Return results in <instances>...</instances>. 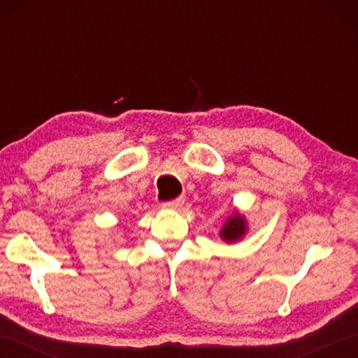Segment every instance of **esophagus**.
<instances>
[{
	"instance_id": "obj_1",
	"label": "esophagus",
	"mask_w": 358,
	"mask_h": 358,
	"mask_svg": "<svg viewBox=\"0 0 358 358\" xmlns=\"http://www.w3.org/2000/svg\"><path fill=\"white\" fill-rule=\"evenodd\" d=\"M183 203H185V197L180 196V197H177V199H173V201L166 202L164 207H166V208H171V210H177V208H180Z\"/></svg>"
}]
</instances>
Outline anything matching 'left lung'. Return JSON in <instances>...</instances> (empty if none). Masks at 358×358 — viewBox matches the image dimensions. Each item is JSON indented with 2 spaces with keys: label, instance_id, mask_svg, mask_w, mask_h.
Wrapping results in <instances>:
<instances>
[{
  "label": "left lung",
  "instance_id": "8db88e82",
  "mask_svg": "<svg viewBox=\"0 0 358 358\" xmlns=\"http://www.w3.org/2000/svg\"><path fill=\"white\" fill-rule=\"evenodd\" d=\"M245 232H246V222L243 220V216H240L237 213L235 216L229 217L226 226H224L221 230V237L226 241H235L240 237H243Z\"/></svg>",
  "mask_w": 358,
  "mask_h": 358
}]
</instances>
